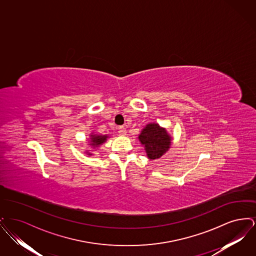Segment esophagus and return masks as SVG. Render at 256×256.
Returning <instances> with one entry per match:
<instances>
[{
    "instance_id": "esophagus-1",
    "label": "esophagus",
    "mask_w": 256,
    "mask_h": 256,
    "mask_svg": "<svg viewBox=\"0 0 256 256\" xmlns=\"http://www.w3.org/2000/svg\"><path fill=\"white\" fill-rule=\"evenodd\" d=\"M119 134L121 135H126V128L124 126H120L119 128Z\"/></svg>"
}]
</instances>
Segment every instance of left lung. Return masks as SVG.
Wrapping results in <instances>:
<instances>
[{"label":"left lung","mask_w":256,"mask_h":256,"mask_svg":"<svg viewBox=\"0 0 256 256\" xmlns=\"http://www.w3.org/2000/svg\"><path fill=\"white\" fill-rule=\"evenodd\" d=\"M139 141L145 148L146 156L150 159L161 158L172 144V137L158 124H148L138 136Z\"/></svg>","instance_id":"1"}]
</instances>
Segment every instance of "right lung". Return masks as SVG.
<instances>
[{"mask_svg": "<svg viewBox=\"0 0 256 256\" xmlns=\"http://www.w3.org/2000/svg\"><path fill=\"white\" fill-rule=\"evenodd\" d=\"M90 146H98L102 144H104L106 139L108 138V135H98V134H91L90 135ZM91 156V154H88Z\"/></svg>", "mask_w": 256, "mask_h": 256, "instance_id": "right-lung-1", "label": "right lung"}]
</instances>
